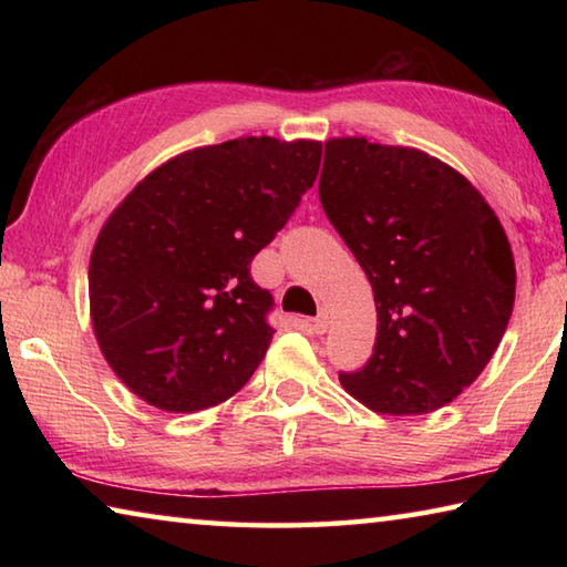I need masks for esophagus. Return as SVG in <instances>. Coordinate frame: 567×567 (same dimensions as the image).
I'll use <instances>...</instances> for the list:
<instances>
[{"mask_svg": "<svg viewBox=\"0 0 567 567\" xmlns=\"http://www.w3.org/2000/svg\"><path fill=\"white\" fill-rule=\"evenodd\" d=\"M328 324H330L328 310H322V312L318 315V318L307 320V328H310V332H315V334H324V332H328Z\"/></svg>", "mask_w": 567, "mask_h": 567, "instance_id": "34e87169", "label": "esophagus"}]
</instances>
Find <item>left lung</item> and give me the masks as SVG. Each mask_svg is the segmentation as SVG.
<instances>
[{
  "label": "left lung",
  "mask_w": 567,
  "mask_h": 567,
  "mask_svg": "<svg viewBox=\"0 0 567 567\" xmlns=\"http://www.w3.org/2000/svg\"><path fill=\"white\" fill-rule=\"evenodd\" d=\"M320 203L368 275L378 338L342 388L380 415L453 402L501 344L515 260L485 197L443 159L364 137L324 142Z\"/></svg>",
  "instance_id": "8db88e82"
}]
</instances>
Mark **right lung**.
Wrapping results in <instances>:
<instances>
[{
  "label": "right lung",
  "instance_id": "obj_1",
  "mask_svg": "<svg viewBox=\"0 0 567 567\" xmlns=\"http://www.w3.org/2000/svg\"><path fill=\"white\" fill-rule=\"evenodd\" d=\"M322 142L237 137L137 182L90 257V318L124 385L165 412L215 408L270 348L272 295L249 262L320 172Z\"/></svg>",
  "mask_w": 567,
  "mask_h": 567
}]
</instances>
